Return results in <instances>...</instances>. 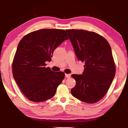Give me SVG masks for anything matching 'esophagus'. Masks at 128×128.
Returning <instances> with one entry per match:
<instances>
[{
  "mask_svg": "<svg viewBox=\"0 0 128 128\" xmlns=\"http://www.w3.org/2000/svg\"><path fill=\"white\" fill-rule=\"evenodd\" d=\"M65 76H66V78H70V76H71V75L66 74H65Z\"/></svg>",
  "mask_w": 128,
  "mask_h": 128,
  "instance_id": "34e87169",
  "label": "esophagus"
}]
</instances>
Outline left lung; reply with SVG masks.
I'll return each mask as SVG.
<instances>
[{
    "mask_svg": "<svg viewBox=\"0 0 128 128\" xmlns=\"http://www.w3.org/2000/svg\"><path fill=\"white\" fill-rule=\"evenodd\" d=\"M77 58L85 62L81 75L72 74L76 85L72 95L81 101L94 103L101 100L115 76L116 66L109 43L94 32L66 30Z\"/></svg>",
    "mask_w": 128,
    "mask_h": 128,
    "instance_id": "1",
    "label": "left lung"
}]
</instances>
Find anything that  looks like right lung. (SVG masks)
Listing matches in <instances>:
<instances>
[{"label": "right lung", "instance_id": "right-lung-1", "mask_svg": "<svg viewBox=\"0 0 128 128\" xmlns=\"http://www.w3.org/2000/svg\"><path fill=\"white\" fill-rule=\"evenodd\" d=\"M69 38L63 30L42 29L31 32L19 42L13 60L14 78L24 94L31 101L53 97L65 74L46 68L54 50Z\"/></svg>", "mask_w": 128, "mask_h": 128}]
</instances>
